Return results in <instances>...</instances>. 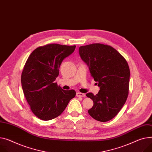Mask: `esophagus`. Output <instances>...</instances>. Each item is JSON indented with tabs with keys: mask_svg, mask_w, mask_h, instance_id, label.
I'll return each instance as SVG.
<instances>
[{
	"mask_svg": "<svg viewBox=\"0 0 152 152\" xmlns=\"http://www.w3.org/2000/svg\"><path fill=\"white\" fill-rule=\"evenodd\" d=\"M76 96L78 97H85V94H83V93H81V92H77L76 94Z\"/></svg>",
	"mask_w": 152,
	"mask_h": 152,
	"instance_id": "34e87169",
	"label": "esophagus"
}]
</instances>
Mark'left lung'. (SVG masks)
<instances>
[{
    "label": "left lung",
    "instance_id": "8db88e82",
    "mask_svg": "<svg viewBox=\"0 0 152 152\" xmlns=\"http://www.w3.org/2000/svg\"><path fill=\"white\" fill-rule=\"evenodd\" d=\"M79 53L100 87L96 95L86 94L94 102L88 113L98 121H109L119 113L128 97L130 76L128 63L113 47L100 43L80 46Z\"/></svg>",
    "mask_w": 152,
    "mask_h": 152
}]
</instances>
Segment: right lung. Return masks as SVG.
<instances>
[{
  "instance_id": "add662e5",
  "label": "right lung",
  "mask_w": 152,
  "mask_h": 152,
  "mask_svg": "<svg viewBox=\"0 0 152 152\" xmlns=\"http://www.w3.org/2000/svg\"><path fill=\"white\" fill-rule=\"evenodd\" d=\"M75 45L49 44L34 49L28 56L21 75L25 97L33 113L43 121L59 116L76 95L56 83L59 68L64 58L74 52Z\"/></svg>"
}]
</instances>
